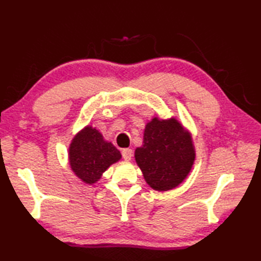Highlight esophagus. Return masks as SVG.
<instances>
[{"label":"esophagus","mask_w":261,"mask_h":261,"mask_svg":"<svg viewBox=\"0 0 261 261\" xmlns=\"http://www.w3.org/2000/svg\"><path fill=\"white\" fill-rule=\"evenodd\" d=\"M132 154H134V151H132L129 148L123 149V150H122V157H123L125 160H131Z\"/></svg>","instance_id":"esophagus-1"}]
</instances>
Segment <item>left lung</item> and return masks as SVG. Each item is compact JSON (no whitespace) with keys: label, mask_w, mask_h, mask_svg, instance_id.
Returning <instances> with one entry per match:
<instances>
[{"label":"left lung","mask_w":261,"mask_h":261,"mask_svg":"<svg viewBox=\"0 0 261 261\" xmlns=\"http://www.w3.org/2000/svg\"><path fill=\"white\" fill-rule=\"evenodd\" d=\"M136 162L153 190L168 191L184 180L195 159L191 136L176 120L152 119L146 125Z\"/></svg>","instance_id":"8db88e82"}]
</instances>
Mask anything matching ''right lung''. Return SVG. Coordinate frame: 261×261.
Masks as SVG:
<instances>
[{
	"label": "right lung",
	"mask_w": 261,
	"mask_h": 261,
	"mask_svg": "<svg viewBox=\"0 0 261 261\" xmlns=\"http://www.w3.org/2000/svg\"><path fill=\"white\" fill-rule=\"evenodd\" d=\"M120 158L118 149L111 142H105L102 135L92 126L80 132L69 148L71 169L87 184L97 181L110 165Z\"/></svg>",
	"instance_id": "obj_1"
}]
</instances>
